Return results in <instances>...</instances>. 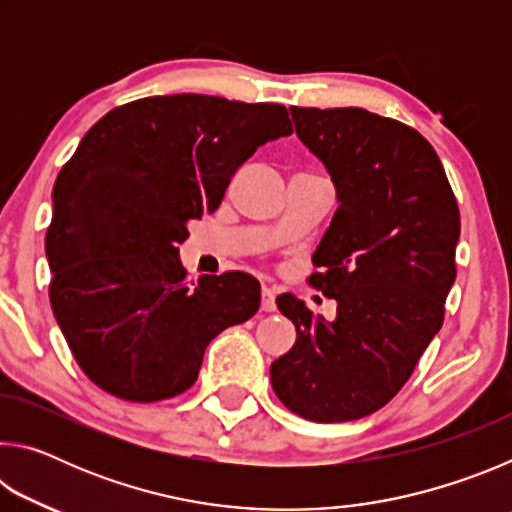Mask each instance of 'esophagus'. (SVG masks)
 <instances>
[{
	"label": "esophagus",
	"instance_id": "obj_1",
	"mask_svg": "<svg viewBox=\"0 0 512 512\" xmlns=\"http://www.w3.org/2000/svg\"><path fill=\"white\" fill-rule=\"evenodd\" d=\"M262 311H275V289L262 287Z\"/></svg>",
	"mask_w": 512,
	"mask_h": 512
}]
</instances>
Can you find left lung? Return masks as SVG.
<instances>
[{
	"label": "left lung",
	"mask_w": 512,
	"mask_h": 512,
	"mask_svg": "<svg viewBox=\"0 0 512 512\" xmlns=\"http://www.w3.org/2000/svg\"><path fill=\"white\" fill-rule=\"evenodd\" d=\"M289 110L336 189L314 253L320 273L309 277L336 300V316L277 296L296 343L271 363V384L300 418L359 420L393 400L443 325L461 214L418 131L363 108Z\"/></svg>",
	"instance_id": "obj_1"
}]
</instances>
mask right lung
I'll use <instances>...</instances> for the list:
<instances>
[{
  "label": "right lung",
  "mask_w": 512,
  "mask_h": 512,
  "mask_svg": "<svg viewBox=\"0 0 512 512\" xmlns=\"http://www.w3.org/2000/svg\"><path fill=\"white\" fill-rule=\"evenodd\" d=\"M293 133L287 108L205 94L110 110L54 185L45 250L51 309L81 370L131 402L185 393L205 348L259 309L246 273L187 282L178 246L237 169Z\"/></svg>",
  "instance_id": "1"
}]
</instances>
